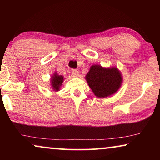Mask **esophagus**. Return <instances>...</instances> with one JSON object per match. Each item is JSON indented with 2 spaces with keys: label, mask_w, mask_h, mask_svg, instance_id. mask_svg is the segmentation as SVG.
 <instances>
[{
  "label": "esophagus",
  "mask_w": 160,
  "mask_h": 160,
  "mask_svg": "<svg viewBox=\"0 0 160 160\" xmlns=\"http://www.w3.org/2000/svg\"><path fill=\"white\" fill-rule=\"evenodd\" d=\"M72 75H74L75 77H78L79 76V72H78V70L73 69L72 70Z\"/></svg>",
  "instance_id": "esophagus-1"
}]
</instances>
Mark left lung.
I'll return each instance as SVG.
<instances>
[{
  "mask_svg": "<svg viewBox=\"0 0 160 160\" xmlns=\"http://www.w3.org/2000/svg\"><path fill=\"white\" fill-rule=\"evenodd\" d=\"M85 80L94 95L105 98L113 95L119 90L123 77L118 68H105L97 64L90 67Z\"/></svg>",
  "mask_w": 160,
  "mask_h": 160,
  "instance_id": "left-lung-1",
  "label": "left lung"
}]
</instances>
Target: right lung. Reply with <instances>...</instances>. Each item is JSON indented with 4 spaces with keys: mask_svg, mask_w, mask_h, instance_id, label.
Masks as SVG:
<instances>
[{
    "mask_svg": "<svg viewBox=\"0 0 160 160\" xmlns=\"http://www.w3.org/2000/svg\"><path fill=\"white\" fill-rule=\"evenodd\" d=\"M64 77L63 75H58L57 72H55L52 75L51 79H50V85L51 88H52V90L55 92H58L60 90V88L62 85V84L63 82Z\"/></svg>",
    "mask_w": 160,
    "mask_h": 160,
    "instance_id": "1",
    "label": "right lung"
}]
</instances>
